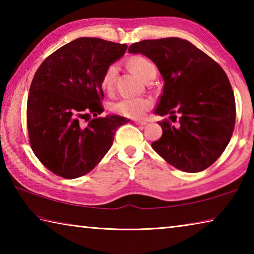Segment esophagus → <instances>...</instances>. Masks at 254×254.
<instances>
[{
  "label": "esophagus",
  "mask_w": 254,
  "mask_h": 254,
  "mask_svg": "<svg viewBox=\"0 0 254 254\" xmlns=\"http://www.w3.org/2000/svg\"><path fill=\"white\" fill-rule=\"evenodd\" d=\"M134 123L137 124V126H145V124L148 123V121L147 120H135Z\"/></svg>",
  "instance_id": "esophagus-1"
}]
</instances>
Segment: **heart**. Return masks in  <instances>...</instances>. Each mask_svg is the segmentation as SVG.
<instances>
[{"label":"heart","instance_id":"heart-1","mask_svg":"<svg viewBox=\"0 0 254 254\" xmlns=\"http://www.w3.org/2000/svg\"><path fill=\"white\" fill-rule=\"evenodd\" d=\"M128 67L136 72L141 78L145 80L148 77L156 71V66L148 58L142 56H133L128 59ZM119 72L117 64H111L105 68L101 78V87L106 92H111L114 87L115 79ZM151 106V101L149 98H132L126 97L111 104V110L114 113L124 115L127 118H140Z\"/></svg>","mask_w":254,"mask_h":254}]
</instances>
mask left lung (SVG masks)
Here are the masks:
<instances>
[{
    "label": "left lung",
    "instance_id": "obj_1",
    "mask_svg": "<svg viewBox=\"0 0 254 254\" xmlns=\"http://www.w3.org/2000/svg\"><path fill=\"white\" fill-rule=\"evenodd\" d=\"M158 67L165 81L154 114L162 135L151 147L159 156L185 173H199L217 160L229 144L235 124L233 89L222 67L180 38L143 40L128 47Z\"/></svg>",
    "mask_w": 254,
    "mask_h": 254
}]
</instances>
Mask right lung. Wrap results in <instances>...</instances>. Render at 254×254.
<instances>
[{"label":"right lung","instance_id":"right-lung-1","mask_svg":"<svg viewBox=\"0 0 254 254\" xmlns=\"http://www.w3.org/2000/svg\"><path fill=\"white\" fill-rule=\"evenodd\" d=\"M127 48L78 38L47 57L34 74L27 104L30 144L54 174L66 179L88 174L111 149L118 128L128 122L120 115L97 118L104 111L103 72ZM92 115L96 119L89 122Z\"/></svg>","mask_w":254,"mask_h":254}]
</instances>
